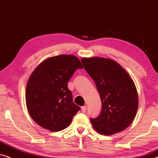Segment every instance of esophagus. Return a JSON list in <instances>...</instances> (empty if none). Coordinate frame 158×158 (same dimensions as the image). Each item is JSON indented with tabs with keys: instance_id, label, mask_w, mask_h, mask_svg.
I'll list each match as a JSON object with an SVG mask.
<instances>
[{
	"instance_id": "obj_1",
	"label": "esophagus",
	"mask_w": 158,
	"mask_h": 158,
	"mask_svg": "<svg viewBox=\"0 0 158 158\" xmlns=\"http://www.w3.org/2000/svg\"><path fill=\"white\" fill-rule=\"evenodd\" d=\"M86 109H87V106H84L81 107V110L83 112H85Z\"/></svg>"
}]
</instances>
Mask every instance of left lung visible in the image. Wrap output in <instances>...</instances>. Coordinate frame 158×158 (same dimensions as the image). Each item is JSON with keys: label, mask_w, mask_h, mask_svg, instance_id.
<instances>
[{"label": "left lung", "mask_w": 158, "mask_h": 158, "mask_svg": "<svg viewBox=\"0 0 158 158\" xmlns=\"http://www.w3.org/2000/svg\"><path fill=\"white\" fill-rule=\"evenodd\" d=\"M81 62L94 81L102 103L100 115L90 118L95 130L103 135L124 130L133 122L138 108L132 79L113 60L95 57L82 58Z\"/></svg>", "instance_id": "1"}]
</instances>
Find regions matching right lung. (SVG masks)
I'll use <instances>...</instances> for the list:
<instances>
[{"mask_svg":"<svg viewBox=\"0 0 158 158\" xmlns=\"http://www.w3.org/2000/svg\"><path fill=\"white\" fill-rule=\"evenodd\" d=\"M83 68L74 55L47 58L30 75L26 88V103L34 122L51 131L65 129L81 109L73 101L68 81L77 69Z\"/></svg>","mask_w":158,"mask_h":158,"instance_id":"right-lung-1","label":"right lung"}]
</instances>
